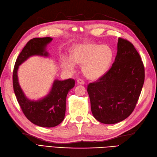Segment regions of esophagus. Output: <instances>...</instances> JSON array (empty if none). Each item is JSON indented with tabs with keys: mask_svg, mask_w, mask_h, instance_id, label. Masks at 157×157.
I'll use <instances>...</instances> for the list:
<instances>
[{
	"mask_svg": "<svg viewBox=\"0 0 157 157\" xmlns=\"http://www.w3.org/2000/svg\"><path fill=\"white\" fill-rule=\"evenodd\" d=\"M77 82H78V83H79V84H82V85L85 84V82H84V81H83L82 79H78L77 80Z\"/></svg>",
	"mask_w": 157,
	"mask_h": 157,
	"instance_id": "1",
	"label": "esophagus"
}]
</instances>
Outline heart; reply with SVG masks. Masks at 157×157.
<instances>
[{
	"instance_id": "obj_1",
	"label": "heart",
	"mask_w": 157,
	"mask_h": 157,
	"mask_svg": "<svg viewBox=\"0 0 157 157\" xmlns=\"http://www.w3.org/2000/svg\"><path fill=\"white\" fill-rule=\"evenodd\" d=\"M113 57V50L107 45L79 44L72 49L71 59L63 58L62 66L68 71L74 72L75 63L82 65V71L86 77L98 79L108 71Z\"/></svg>"
}]
</instances>
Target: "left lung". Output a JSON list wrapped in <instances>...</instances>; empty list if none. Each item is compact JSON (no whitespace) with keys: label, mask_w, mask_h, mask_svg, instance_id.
<instances>
[{"label":"left lung","mask_w":157,"mask_h":157,"mask_svg":"<svg viewBox=\"0 0 157 157\" xmlns=\"http://www.w3.org/2000/svg\"><path fill=\"white\" fill-rule=\"evenodd\" d=\"M144 79L145 68L140 54L128 40L119 38L112 67L88 85L94 118L104 124H115L127 118L137 104Z\"/></svg>","instance_id":"left-lung-1"}]
</instances>
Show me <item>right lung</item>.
Returning a JSON list of instances; mask_svg holds the SVG:
<instances>
[{
    "mask_svg": "<svg viewBox=\"0 0 157 157\" xmlns=\"http://www.w3.org/2000/svg\"><path fill=\"white\" fill-rule=\"evenodd\" d=\"M52 40L50 37L34 38L27 43L16 59L13 70V87L17 102L24 115L33 124L42 127H53L62 122L66 112L67 96L75 85V81L69 78L55 80L52 90L44 98L31 101L24 95L17 79L19 66L32 55L47 56L45 46Z\"/></svg>",
    "mask_w": 157,
    "mask_h": 157,
    "instance_id": "1",
    "label": "right lung"
}]
</instances>
